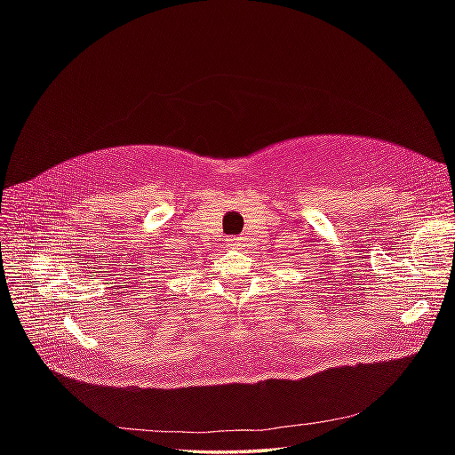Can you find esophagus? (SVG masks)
<instances>
[{
	"mask_svg": "<svg viewBox=\"0 0 455 455\" xmlns=\"http://www.w3.org/2000/svg\"><path fill=\"white\" fill-rule=\"evenodd\" d=\"M226 243L231 249H239V246H243V237H229Z\"/></svg>",
	"mask_w": 455,
	"mask_h": 455,
	"instance_id": "esophagus-1",
	"label": "esophagus"
}]
</instances>
